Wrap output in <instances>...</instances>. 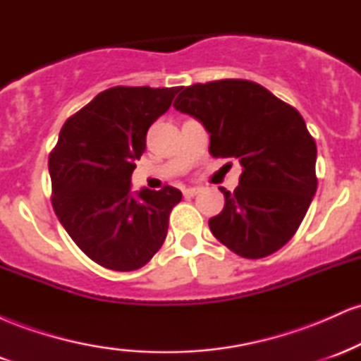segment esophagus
Here are the masks:
<instances>
[{"label":"esophagus","instance_id":"1","mask_svg":"<svg viewBox=\"0 0 361 361\" xmlns=\"http://www.w3.org/2000/svg\"><path fill=\"white\" fill-rule=\"evenodd\" d=\"M198 192H200V188H197V186H192V188H183L185 197H195Z\"/></svg>","mask_w":361,"mask_h":361}]
</instances>
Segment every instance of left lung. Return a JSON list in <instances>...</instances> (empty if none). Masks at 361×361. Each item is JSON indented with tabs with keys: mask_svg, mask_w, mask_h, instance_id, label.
I'll return each instance as SVG.
<instances>
[{
	"mask_svg": "<svg viewBox=\"0 0 361 361\" xmlns=\"http://www.w3.org/2000/svg\"><path fill=\"white\" fill-rule=\"evenodd\" d=\"M176 110L200 120L214 157L238 161L239 186L209 227L224 246L258 259L285 246L317 190V147L293 106L247 80L181 86Z\"/></svg>",
	"mask_w": 361,
	"mask_h": 361,
	"instance_id": "8db88e82",
	"label": "left lung"
}]
</instances>
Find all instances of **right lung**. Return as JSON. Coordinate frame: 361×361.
I'll return each mask as SVG.
<instances>
[{"mask_svg":"<svg viewBox=\"0 0 361 361\" xmlns=\"http://www.w3.org/2000/svg\"><path fill=\"white\" fill-rule=\"evenodd\" d=\"M176 88L115 86L66 120L49 156L52 207L78 247L115 271L144 267L163 246L180 190L130 193L146 134Z\"/></svg>","mask_w":361,"mask_h":361,"instance_id":"right-lung-1","label":"right lung"}]
</instances>
